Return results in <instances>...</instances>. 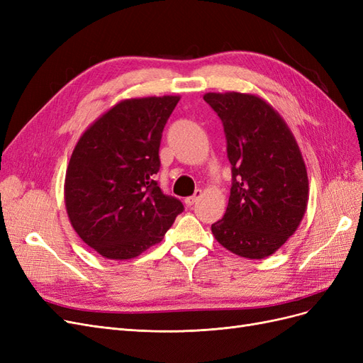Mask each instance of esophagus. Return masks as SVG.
<instances>
[{
    "instance_id": "1",
    "label": "esophagus",
    "mask_w": 363,
    "mask_h": 363,
    "mask_svg": "<svg viewBox=\"0 0 363 363\" xmlns=\"http://www.w3.org/2000/svg\"><path fill=\"white\" fill-rule=\"evenodd\" d=\"M201 195H203V192L200 189H196L192 196H188V199H184V204L186 206H194L196 203V200L201 199Z\"/></svg>"
}]
</instances>
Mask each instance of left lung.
<instances>
[{
  "mask_svg": "<svg viewBox=\"0 0 363 363\" xmlns=\"http://www.w3.org/2000/svg\"><path fill=\"white\" fill-rule=\"evenodd\" d=\"M221 118L232 189L215 239L245 259L274 255L296 232L309 201V179L298 144L280 113L255 94L207 92Z\"/></svg>",
  "mask_w": 363,
  "mask_h": 363,
  "instance_id": "obj_1",
  "label": "left lung"
}]
</instances>
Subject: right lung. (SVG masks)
<instances>
[{"label": "right lung", "mask_w": 363, "mask_h": 363, "mask_svg": "<svg viewBox=\"0 0 363 363\" xmlns=\"http://www.w3.org/2000/svg\"><path fill=\"white\" fill-rule=\"evenodd\" d=\"M179 95L128 98L84 130L65 177L69 223L84 244L111 260L138 257L159 244L183 204L164 195L162 131Z\"/></svg>", "instance_id": "right-lung-1"}]
</instances>
